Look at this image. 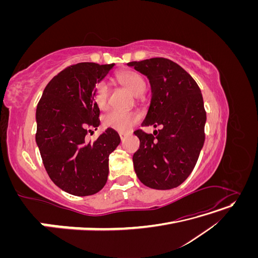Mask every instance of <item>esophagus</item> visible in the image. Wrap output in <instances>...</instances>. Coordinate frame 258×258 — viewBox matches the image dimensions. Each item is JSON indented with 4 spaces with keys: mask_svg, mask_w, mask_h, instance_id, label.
Here are the masks:
<instances>
[{
    "mask_svg": "<svg viewBox=\"0 0 258 258\" xmlns=\"http://www.w3.org/2000/svg\"><path fill=\"white\" fill-rule=\"evenodd\" d=\"M128 135L127 134H124V132H119V137H120V140L121 141H123L124 139H126V137H127Z\"/></svg>",
    "mask_w": 258,
    "mask_h": 258,
    "instance_id": "obj_1",
    "label": "esophagus"
}]
</instances>
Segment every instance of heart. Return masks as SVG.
<instances>
[{
    "label": "heart",
    "mask_w": 258,
    "mask_h": 258,
    "mask_svg": "<svg viewBox=\"0 0 258 258\" xmlns=\"http://www.w3.org/2000/svg\"><path fill=\"white\" fill-rule=\"evenodd\" d=\"M116 81L136 97L141 95L146 87L143 77L135 71H130V70L119 72L116 75ZM107 96V86L102 82L97 84L95 90V102L102 110L106 107ZM138 120L139 116L136 113L112 111L104 116L103 124L106 128H111L119 132H127L135 126Z\"/></svg>",
    "instance_id": "1"
}]
</instances>
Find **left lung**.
Returning a JSON list of instances; mask_svg holds the SVG:
<instances>
[{
    "mask_svg": "<svg viewBox=\"0 0 258 258\" xmlns=\"http://www.w3.org/2000/svg\"><path fill=\"white\" fill-rule=\"evenodd\" d=\"M127 66L151 84V104L142 126H160L154 135L135 131L140 140L132 157L137 176L154 189L174 188L189 176L205 143L207 114L201 90L183 68L169 59L132 61Z\"/></svg>",
    "mask_w": 258,
    "mask_h": 258,
    "instance_id": "left-lung-1",
    "label": "left lung"
}]
</instances>
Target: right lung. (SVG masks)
Wrapping results in <instances>:
<instances>
[{"instance_id": "obj_1", "label": "right lung", "mask_w": 258, "mask_h": 258, "mask_svg": "<svg viewBox=\"0 0 258 258\" xmlns=\"http://www.w3.org/2000/svg\"><path fill=\"white\" fill-rule=\"evenodd\" d=\"M114 66L82 62L64 69L46 86L36 107L35 141L44 167L60 189L74 196H90L103 188L108 156L120 143L111 128L93 143L85 140L100 124L96 85Z\"/></svg>"}]
</instances>
